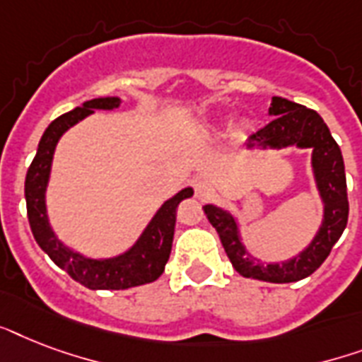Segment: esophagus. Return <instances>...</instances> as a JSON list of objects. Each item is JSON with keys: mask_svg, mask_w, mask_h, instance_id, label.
<instances>
[{"mask_svg": "<svg viewBox=\"0 0 362 362\" xmlns=\"http://www.w3.org/2000/svg\"><path fill=\"white\" fill-rule=\"evenodd\" d=\"M193 187H195V195H197L201 201H209V199L214 197V186H212L206 178H197L195 184H193Z\"/></svg>", "mask_w": 362, "mask_h": 362, "instance_id": "esophagus-1", "label": "esophagus"}]
</instances>
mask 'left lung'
<instances>
[{
    "mask_svg": "<svg viewBox=\"0 0 362 362\" xmlns=\"http://www.w3.org/2000/svg\"><path fill=\"white\" fill-rule=\"evenodd\" d=\"M269 115L274 116L272 122L250 135L246 146L250 150H281L287 146L312 150V170L323 201V221L314 240L293 259H287L284 263L263 264L261 261H255L242 244L238 221L231 212L216 204H204L203 210L220 235L227 257L238 274L270 284H289L303 280L320 269L321 263L329 257L332 246L342 237L349 214L348 186L340 146L315 110L293 103L289 99L272 98Z\"/></svg>",
    "mask_w": 362,
    "mask_h": 362,
    "instance_id": "obj_1",
    "label": "left lung"
}]
</instances>
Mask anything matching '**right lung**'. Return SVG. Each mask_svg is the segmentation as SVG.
I'll use <instances>...</instances> for the list:
<instances>
[{
    "mask_svg": "<svg viewBox=\"0 0 362 362\" xmlns=\"http://www.w3.org/2000/svg\"><path fill=\"white\" fill-rule=\"evenodd\" d=\"M120 103V98H98L56 118L42 133L35 158L25 175L24 193L28 220H30L31 233L37 244L59 269H64L73 280L88 289H129V287L158 280L159 276L163 274L165 264L169 261L170 247H173L176 209L184 199L193 195L192 187H184L175 197L165 201L146 229L142 231L139 240L127 252L116 257H84L58 240L48 223L47 201H45L56 144L65 131L84 120L86 116L93 115L95 109L112 110L118 109Z\"/></svg>",
    "mask_w": 362,
    "mask_h": 362,
    "instance_id": "add662e5",
    "label": "right lung"
}]
</instances>
